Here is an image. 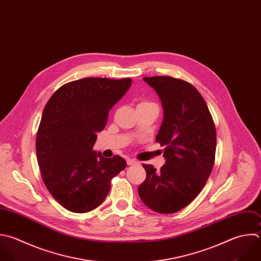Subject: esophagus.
Masks as SVG:
<instances>
[{
  "instance_id": "1",
  "label": "esophagus",
  "mask_w": 261,
  "mask_h": 261,
  "mask_svg": "<svg viewBox=\"0 0 261 261\" xmlns=\"http://www.w3.org/2000/svg\"><path fill=\"white\" fill-rule=\"evenodd\" d=\"M126 162H127L128 165H137V164H140L139 161H137L136 159H132V158H128V159L126 160Z\"/></svg>"
}]
</instances>
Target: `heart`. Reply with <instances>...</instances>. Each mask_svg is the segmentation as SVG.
<instances>
[{"label":"heart","instance_id":"obj_1","mask_svg":"<svg viewBox=\"0 0 261 261\" xmlns=\"http://www.w3.org/2000/svg\"><path fill=\"white\" fill-rule=\"evenodd\" d=\"M140 104H153V103H150V102H142Z\"/></svg>","mask_w":261,"mask_h":261}]
</instances>
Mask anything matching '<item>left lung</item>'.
Segmentation results:
<instances>
[{"label": "left lung", "mask_w": 261, "mask_h": 261, "mask_svg": "<svg viewBox=\"0 0 261 261\" xmlns=\"http://www.w3.org/2000/svg\"><path fill=\"white\" fill-rule=\"evenodd\" d=\"M160 98L163 121L156 142L164 147L165 164L157 171L143 164L146 179L141 200L159 213H174L204 188L214 165L216 130L201 94L189 83L170 76L143 79Z\"/></svg>", "instance_id": "8db88e82"}]
</instances>
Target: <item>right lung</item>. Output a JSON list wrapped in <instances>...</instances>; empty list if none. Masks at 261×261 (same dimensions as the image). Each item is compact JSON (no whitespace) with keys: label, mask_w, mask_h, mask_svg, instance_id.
<instances>
[{"label":"right lung","mask_w":261,"mask_h":261,"mask_svg":"<svg viewBox=\"0 0 261 261\" xmlns=\"http://www.w3.org/2000/svg\"><path fill=\"white\" fill-rule=\"evenodd\" d=\"M130 86V79H82L60 87L44 108L36 141L38 163L48 191L71 212L97 208L111 179L126 166L122 157L105 158L93 147L109 110Z\"/></svg>","instance_id":"right-lung-1"}]
</instances>
